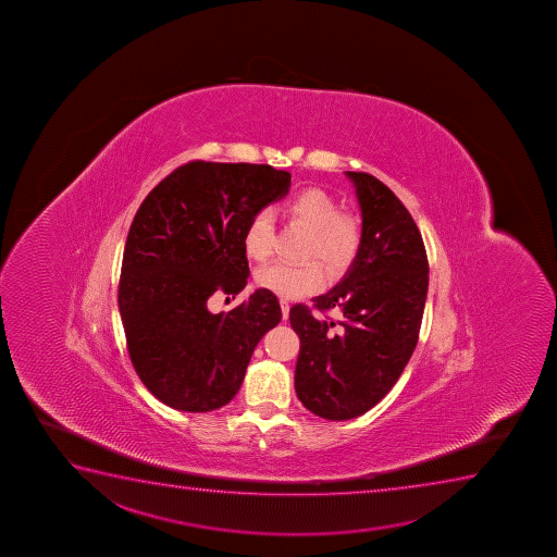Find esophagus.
<instances>
[{
    "label": "esophagus",
    "mask_w": 557,
    "mask_h": 557,
    "mask_svg": "<svg viewBox=\"0 0 557 557\" xmlns=\"http://www.w3.org/2000/svg\"><path fill=\"white\" fill-rule=\"evenodd\" d=\"M288 311H290V306H288V301L287 300H282L283 321H287V319H288Z\"/></svg>",
    "instance_id": "34e87169"
}]
</instances>
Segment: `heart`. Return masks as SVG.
<instances>
[{
	"label": "heart",
	"instance_id": "heart-1",
	"mask_svg": "<svg viewBox=\"0 0 557 557\" xmlns=\"http://www.w3.org/2000/svg\"><path fill=\"white\" fill-rule=\"evenodd\" d=\"M283 216L308 227L309 236L304 246L306 259H321L332 272H339L350 264L360 248V231L352 218L341 214L339 203L322 188H304L288 197L282 205ZM274 214L259 209L251 214L244 230V249L253 261H267L274 251ZM257 285L282 298L313 295L324 287V272L319 262L301 264L274 262L259 270Z\"/></svg>",
	"mask_w": 557,
	"mask_h": 557
}]
</instances>
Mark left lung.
I'll use <instances>...</instances> for the list:
<instances>
[{
  "instance_id": "8db88e82",
  "label": "left lung",
  "mask_w": 557,
  "mask_h": 557,
  "mask_svg": "<svg viewBox=\"0 0 557 557\" xmlns=\"http://www.w3.org/2000/svg\"><path fill=\"white\" fill-rule=\"evenodd\" d=\"M361 210V240L350 269L314 317L296 304L290 326L300 337L295 387L301 405L332 421L358 418L395 386L418 345L429 288V261L418 225L386 184L347 171Z\"/></svg>"
}]
</instances>
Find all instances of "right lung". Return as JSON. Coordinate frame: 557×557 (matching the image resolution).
I'll list each match as a JSON object with an SVG mask.
<instances>
[{"mask_svg":"<svg viewBox=\"0 0 557 557\" xmlns=\"http://www.w3.org/2000/svg\"><path fill=\"white\" fill-rule=\"evenodd\" d=\"M290 173L264 164L194 160L145 197L126 238L119 311L145 387L181 412H210L243 386L251 354L282 321L274 293L257 288L230 313L210 296L238 295L249 277L244 230L288 194Z\"/></svg>","mask_w":557,"mask_h":557,"instance_id":"obj_1","label":"right lung"}]
</instances>
